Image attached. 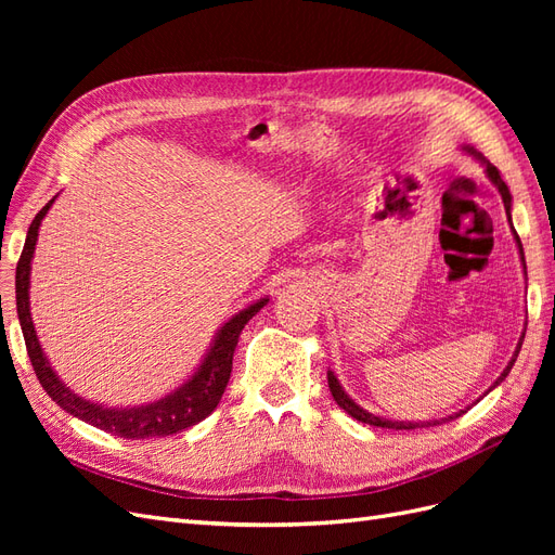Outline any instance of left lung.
Masks as SVG:
<instances>
[{"label":"left lung","mask_w":555,"mask_h":555,"mask_svg":"<svg viewBox=\"0 0 555 555\" xmlns=\"http://www.w3.org/2000/svg\"><path fill=\"white\" fill-rule=\"evenodd\" d=\"M469 155H475L477 159H481L483 164H486V173H489V178H491V182L495 184L498 188V192H500V196H502V204H505V210H507V217H509V224H512V194H509V188L505 184V180L500 178V171L495 169L493 164H489L486 162L475 147H465ZM512 231H514V227H512ZM514 238H516V245H518V251H520V261H524V268H526V259H524V245H520V238H518V233L514 231ZM524 338H526V333L520 335V340H518V345H516V351H514V357H512V361H509V365L505 367V371H502V375L495 379V384L491 386V389H495V386L505 379L507 375H509V371H512V365H514V361H516V357H518V351H520V345H524ZM328 389H331V396H333V400L338 402V405L349 414V416H354L357 422H361V424H371V426H379V428H393V430H414V428H428V426H435V424H442V422H449V418H456V416H461L465 410H461V412H456V414H451V416H447V418H440V422H424V424H416V422H391V418H384V416H375V414H371V412H365L363 408H359L354 400H351L347 393H345V389L340 386V382H338V377H335L331 371H328ZM489 389V391H491ZM469 410V408H467Z\"/></svg>","instance_id":"1"}]
</instances>
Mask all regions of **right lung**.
Segmentation results:
<instances>
[{
	"instance_id": "add662e5",
	"label": "right lung",
	"mask_w": 555,
	"mask_h": 555,
	"mask_svg": "<svg viewBox=\"0 0 555 555\" xmlns=\"http://www.w3.org/2000/svg\"><path fill=\"white\" fill-rule=\"evenodd\" d=\"M53 201L55 198H50L48 204L37 212L35 220H31L23 255L18 259V268H15V306H18V319L25 335L27 354H29L31 367H35V373L43 386V391L53 398L62 410L78 416L80 422L127 440L166 438V435L180 433L198 422H204V418L217 408V402H220L227 389L229 377H231V365H233V351H236V345H238V335L243 333L249 319L266 306L268 298H261L257 304L241 310L238 314H233L220 328V333H217V338L208 349L204 363L198 365V371L169 396H164L155 402H147V405L113 408V410L96 405V402H90V400H82L80 396L69 391V386H64L53 367H50L29 314L31 255H35V247H37L41 220L46 217L48 208L53 206Z\"/></svg>"
}]
</instances>
